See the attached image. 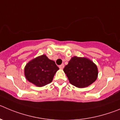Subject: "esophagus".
<instances>
[{
	"label": "esophagus",
	"instance_id": "34e87169",
	"mask_svg": "<svg viewBox=\"0 0 120 120\" xmlns=\"http://www.w3.org/2000/svg\"><path fill=\"white\" fill-rule=\"evenodd\" d=\"M59 68L61 69V70H62V69L64 68V64H61V65L59 66Z\"/></svg>",
	"mask_w": 120,
	"mask_h": 120
}]
</instances>
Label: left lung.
I'll return each instance as SVG.
<instances>
[{
    "label": "left lung",
    "mask_w": 120,
    "mask_h": 120,
    "mask_svg": "<svg viewBox=\"0 0 120 120\" xmlns=\"http://www.w3.org/2000/svg\"><path fill=\"white\" fill-rule=\"evenodd\" d=\"M69 82L79 88L87 87L97 79V66L86 58L74 56L64 68Z\"/></svg>",
    "instance_id": "obj_1"
}]
</instances>
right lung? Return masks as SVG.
<instances>
[{"instance_id": "1", "label": "right lung", "mask_w": 120, "mask_h": 120, "mask_svg": "<svg viewBox=\"0 0 120 120\" xmlns=\"http://www.w3.org/2000/svg\"><path fill=\"white\" fill-rule=\"evenodd\" d=\"M59 68L54 61L43 55L27 64L24 68V74L28 82L36 86L42 87L52 82Z\"/></svg>"}]
</instances>
